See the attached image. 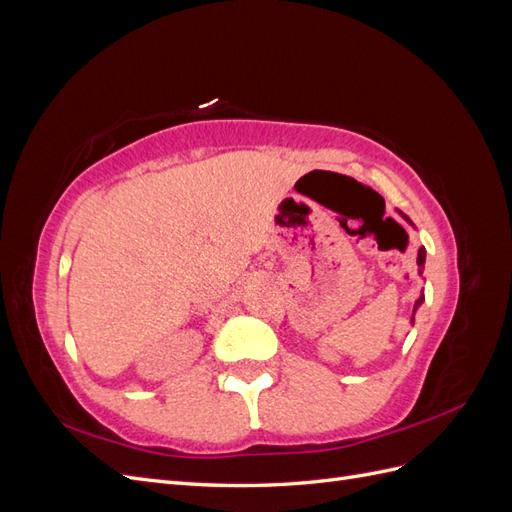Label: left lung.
I'll list each match as a JSON object with an SVG mask.
<instances>
[{
	"label": "left lung",
	"instance_id": "1",
	"mask_svg": "<svg viewBox=\"0 0 512 512\" xmlns=\"http://www.w3.org/2000/svg\"><path fill=\"white\" fill-rule=\"evenodd\" d=\"M397 213H399L401 218H404V220H406L410 226H414V224H412V220L408 218L406 213H401V211H397ZM416 265H418V273L423 275V269H425V247H421V250H418V256H416ZM423 301H425V297H423V294H421V297H418V299H416V303H414V312H412V318H410V322H412V324H414V314H416V309L423 305Z\"/></svg>",
	"mask_w": 512,
	"mask_h": 512
}]
</instances>
